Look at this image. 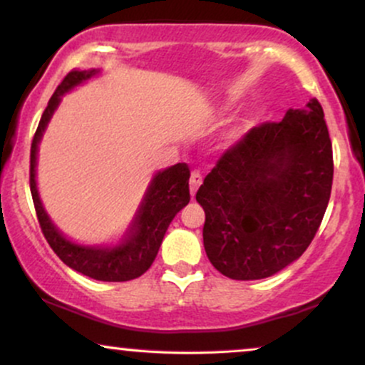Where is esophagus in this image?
Listing matches in <instances>:
<instances>
[{
  "mask_svg": "<svg viewBox=\"0 0 365 365\" xmlns=\"http://www.w3.org/2000/svg\"><path fill=\"white\" fill-rule=\"evenodd\" d=\"M200 183H202V175H200V171L194 170V171H192V175H190V194H192V197L195 195L197 188L200 187Z\"/></svg>",
  "mask_w": 365,
  "mask_h": 365,
  "instance_id": "obj_1",
  "label": "esophagus"
}]
</instances>
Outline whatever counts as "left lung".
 <instances>
[{"mask_svg": "<svg viewBox=\"0 0 365 365\" xmlns=\"http://www.w3.org/2000/svg\"><path fill=\"white\" fill-rule=\"evenodd\" d=\"M333 148L317 99L226 149L197 190L204 249L232 279H262L299 259L328 207Z\"/></svg>", "mask_w": 365, "mask_h": 365, "instance_id": "left-lung-1", "label": "left lung"}]
</instances>
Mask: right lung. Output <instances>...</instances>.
Returning <instances> with one entry per match:
<instances>
[{
    "label": "right lung",
    "mask_w": 365,
    "mask_h": 365,
    "mask_svg": "<svg viewBox=\"0 0 365 365\" xmlns=\"http://www.w3.org/2000/svg\"><path fill=\"white\" fill-rule=\"evenodd\" d=\"M96 75V70H72L66 73L60 86L56 87L54 94L49 99L48 106L41 116L39 125L34 133L31 145V194L34 200L36 215L39 220V226L43 235L54 254L61 259L72 269L89 276L99 282H130L139 278L149 269L150 264L156 259L159 247L165 238L166 230L175 215L182 207H185L190 200L188 190V178L190 170L187 163H178L171 168L159 171L150 183L144 202L137 212L135 221L130 228L127 238L118 247L113 249H99V247H83L66 240L65 237L54 228L48 215H46L39 194L36 187V159L37 144H39L43 132L53 116L54 110L60 104L61 96L72 87L78 86L87 78Z\"/></svg>",
    "instance_id": "right-lung-1"
}]
</instances>
